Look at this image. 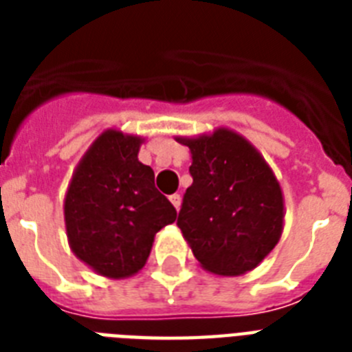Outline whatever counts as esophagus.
<instances>
[{
  "instance_id": "34e87169",
  "label": "esophagus",
  "mask_w": 352,
  "mask_h": 352,
  "mask_svg": "<svg viewBox=\"0 0 352 352\" xmlns=\"http://www.w3.org/2000/svg\"><path fill=\"white\" fill-rule=\"evenodd\" d=\"M170 201H171V204H173V206H175L177 210L181 208V201H182V199H181V195H179V193H173V195H171V197H170Z\"/></svg>"
}]
</instances>
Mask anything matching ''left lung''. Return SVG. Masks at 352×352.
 I'll use <instances>...</instances> for the list:
<instances>
[{"label": "left lung", "mask_w": 352, "mask_h": 352, "mask_svg": "<svg viewBox=\"0 0 352 352\" xmlns=\"http://www.w3.org/2000/svg\"><path fill=\"white\" fill-rule=\"evenodd\" d=\"M192 151L193 182L177 225L206 270L239 276L257 267L283 230V195L248 140L228 129L179 138Z\"/></svg>", "instance_id": "8db88e82"}]
</instances>
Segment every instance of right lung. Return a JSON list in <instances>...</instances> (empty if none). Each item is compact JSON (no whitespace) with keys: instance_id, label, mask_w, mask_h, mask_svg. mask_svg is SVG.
<instances>
[{"instance_id":"1","label":"right lung","mask_w":352,"mask_h":352,"mask_svg":"<svg viewBox=\"0 0 352 352\" xmlns=\"http://www.w3.org/2000/svg\"><path fill=\"white\" fill-rule=\"evenodd\" d=\"M142 138L106 131L85 153L65 195V226L78 259L107 278H127L148 261L155 234L177 219L138 160Z\"/></svg>"}]
</instances>
